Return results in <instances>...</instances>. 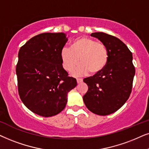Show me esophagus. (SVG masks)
Returning <instances> with one entry per match:
<instances>
[{"label":"esophagus","instance_id":"1","mask_svg":"<svg viewBox=\"0 0 149 149\" xmlns=\"http://www.w3.org/2000/svg\"><path fill=\"white\" fill-rule=\"evenodd\" d=\"M83 82V79L82 78H77V82H78V84H80V83L82 82Z\"/></svg>","mask_w":149,"mask_h":149}]
</instances>
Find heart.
<instances>
[{"instance_id":"b5f03b06","label":"heart","mask_w":149,"mask_h":149,"mask_svg":"<svg viewBox=\"0 0 149 149\" xmlns=\"http://www.w3.org/2000/svg\"><path fill=\"white\" fill-rule=\"evenodd\" d=\"M63 68L70 71L80 61V64L72 71V75L82 76L90 71L96 74L106 66L108 52L104 43L88 37L75 39L70 45V49L63 48L61 52Z\"/></svg>"}]
</instances>
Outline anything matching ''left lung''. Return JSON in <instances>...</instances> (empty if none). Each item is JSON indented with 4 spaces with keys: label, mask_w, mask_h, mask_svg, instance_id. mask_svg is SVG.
Instances as JSON below:
<instances>
[{
    "label": "left lung",
    "mask_w": 149,
    "mask_h": 149,
    "mask_svg": "<svg viewBox=\"0 0 149 149\" xmlns=\"http://www.w3.org/2000/svg\"><path fill=\"white\" fill-rule=\"evenodd\" d=\"M91 35L106 45L108 60L101 72L84 79L88 89L83 100L91 112L106 116L117 111L130 97L135 75L132 53L112 35L102 32Z\"/></svg>",
    "instance_id": "8db88e82"
}]
</instances>
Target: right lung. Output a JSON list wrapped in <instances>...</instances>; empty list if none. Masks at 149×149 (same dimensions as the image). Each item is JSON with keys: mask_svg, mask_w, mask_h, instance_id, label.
<instances>
[{"mask_svg": "<svg viewBox=\"0 0 149 149\" xmlns=\"http://www.w3.org/2000/svg\"><path fill=\"white\" fill-rule=\"evenodd\" d=\"M67 41L63 33H42L32 37L19 50L16 75L19 97L39 116L60 113L66 106L68 93L77 85L61 61Z\"/></svg>", "mask_w": 149, "mask_h": 149, "instance_id": "obj_1", "label": "right lung"}]
</instances>
